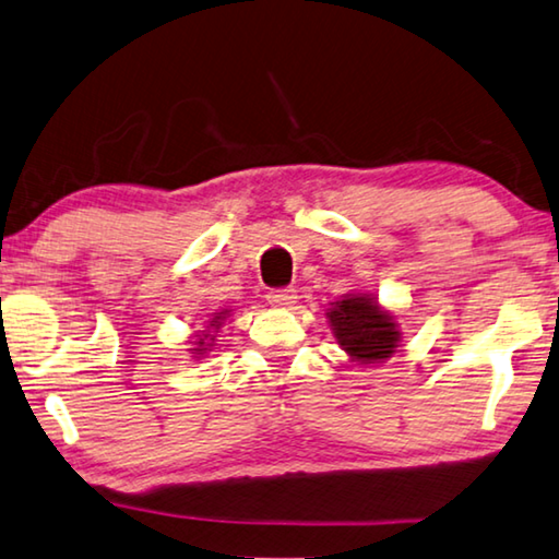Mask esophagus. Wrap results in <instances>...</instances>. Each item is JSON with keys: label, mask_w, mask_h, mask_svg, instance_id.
Returning <instances> with one entry per match:
<instances>
[{"label": "esophagus", "mask_w": 559, "mask_h": 559, "mask_svg": "<svg viewBox=\"0 0 559 559\" xmlns=\"http://www.w3.org/2000/svg\"><path fill=\"white\" fill-rule=\"evenodd\" d=\"M271 306L276 308H286L290 304H296V290L294 288H276V290H269V296H265Z\"/></svg>", "instance_id": "1"}]
</instances>
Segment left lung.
Masks as SVG:
<instances>
[{
    "label": "left lung",
    "mask_w": 559,
    "mask_h": 559,
    "mask_svg": "<svg viewBox=\"0 0 559 559\" xmlns=\"http://www.w3.org/2000/svg\"><path fill=\"white\" fill-rule=\"evenodd\" d=\"M328 323L341 348L356 362H383L397 350L401 331L395 316L368 294H348L331 304Z\"/></svg>",
    "instance_id": "left-lung-1"
}]
</instances>
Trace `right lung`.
<instances>
[{
    "label": "right lung",
    "mask_w": 559,
    "mask_h": 559,
    "mask_svg": "<svg viewBox=\"0 0 559 559\" xmlns=\"http://www.w3.org/2000/svg\"><path fill=\"white\" fill-rule=\"evenodd\" d=\"M228 316V311H221V313H216L214 318H211V321H209V333L206 331H201L199 333V338H197V343H193V345H197V348H191L193 353H197V358L199 356H203V353H206L209 348H211V343L209 341H214V338H211V328H214V331H218V328H221V323H224V318Z\"/></svg>",
    "instance_id": "add662e5"
}]
</instances>
